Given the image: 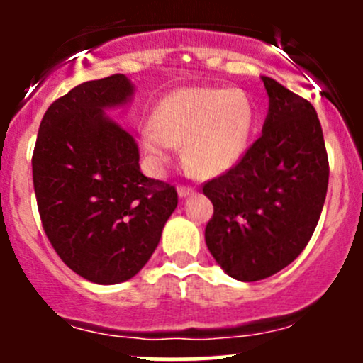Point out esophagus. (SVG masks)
I'll return each mask as SVG.
<instances>
[{
	"mask_svg": "<svg viewBox=\"0 0 363 363\" xmlns=\"http://www.w3.org/2000/svg\"><path fill=\"white\" fill-rule=\"evenodd\" d=\"M177 193H179V196H181V199H186V196L193 195V193H195V189L189 188V186H179Z\"/></svg>",
	"mask_w": 363,
	"mask_h": 363,
	"instance_id": "1",
	"label": "esophagus"
}]
</instances>
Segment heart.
<instances>
[{
  "instance_id": "heart-1",
  "label": "heart",
  "mask_w": 363,
  "mask_h": 363,
  "mask_svg": "<svg viewBox=\"0 0 363 363\" xmlns=\"http://www.w3.org/2000/svg\"><path fill=\"white\" fill-rule=\"evenodd\" d=\"M151 124L142 131V149L156 168L170 161L172 147H182L186 167L208 179L242 158L256 126V108L242 89L184 87L160 101Z\"/></svg>"
}]
</instances>
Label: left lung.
Listing matches in <instances>:
<instances>
[{"label":"left lung","mask_w":363,"mask_h":363,"mask_svg":"<svg viewBox=\"0 0 363 363\" xmlns=\"http://www.w3.org/2000/svg\"><path fill=\"white\" fill-rule=\"evenodd\" d=\"M269 112L262 137L226 174L203 186L214 205L205 244L242 283L283 270L313 237L328 188L323 131L313 105L262 77Z\"/></svg>","instance_id":"left-lung-1"}]
</instances>
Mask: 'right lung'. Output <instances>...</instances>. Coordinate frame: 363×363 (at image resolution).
Listing matches in <instances>:
<instances>
[{
  "label": "right lung",
  "instance_id": "obj_1",
  "mask_svg": "<svg viewBox=\"0 0 363 363\" xmlns=\"http://www.w3.org/2000/svg\"><path fill=\"white\" fill-rule=\"evenodd\" d=\"M126 75L79 84L47 108L33 152L43 230L84 279H131L158 247L177 191L140 172L135 138L105 111L131 104Z\"/></svg>",
  "mask_w": 363,
  "mask_h": 363
}]
</instances>
